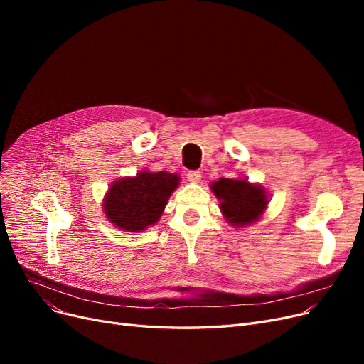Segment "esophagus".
<instances>
[{
    "instance_id": "obj_1",
    "label": "esophagus",
    "mask_w": 364,
    "mask_h": 364,
    "mask_svg": "<svg viewBox=\"0 0 364 364\" xmlns=\"http://www.w3.org/2000/svg\"><path fill=\"white\" fill-rule=\"evenodd\" d=\"M200 177H202L200 171L193 169V171H188V172H187V180L192 181V183H199V181H200Z\"/></svg>"
}]
</instances>
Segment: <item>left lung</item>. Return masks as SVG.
<instances>
[{"mask_svg":"<svg viewBox=\"0 0 364 364\" xmlns=\"http://www.w3.org/2000/svg\"><path fill=\"white\" fill-rule=\"evenodd\" d=\"M211 190L220 200L224 218L235 227L258 221L269 203L265 188L245 178H220L211 183Z\"/></svg>","mask_w":364,"mask_h":364,"instance_id":"obj_1","label":"left lung"}]
</instances>
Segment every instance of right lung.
<instances>
[{
  "label": "right lung",
  "instance_id": "obj_1",
  "mask_svg": "<svg viewBox=\"0 0 364 364\" xmlns=\"http://www.w3.org/2000/svg\"><path fill=\"white\" fill-rule=\"evenodd\" d=\"M180 177L166 171H140L136 177L114 181L103 199L107 220L121 230L140 233L158 223Z\"/></svg>",
  "mask_w": 364,
  "mask_h": 364
}]
</instances>
